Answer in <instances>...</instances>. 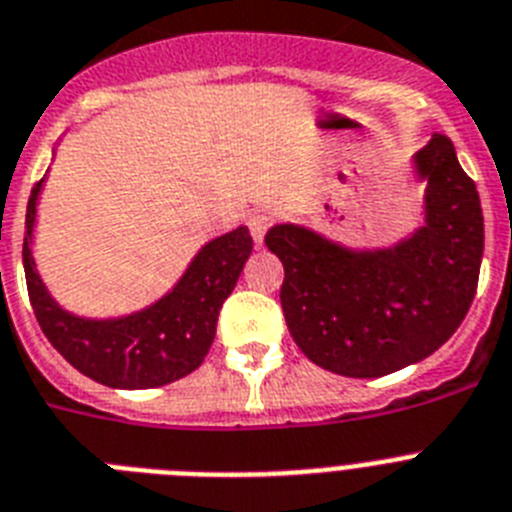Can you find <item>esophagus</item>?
Instances as JSON below:
<instances>
[{
    "instance_id": "1",
    "label": "esophagus",
    "mask_w": 512,
    "mask_h": 512,
    "mask_svg": "<svg viewBox=\"0 0 512 512\" xmlns=\"http://www.w3.org/2000/svg\"><path fill=\"white\" fill-rule=\"evenodd\" d=\"M274 222V214L266 212V209H256V212L248 214V230H251V238L256 243V248L264 246V238H266V230L272 227Z\"/></svg>"
}]
</instances>
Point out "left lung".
<instances>
[{"mask_svg": "<svg viewBox=\"0 0 512 512\" xmlns=\"http://www.w3.org/2000/svg\"><path fill=\"white\" fill-rule=\"evenodd\" d=\"M422 225L388 246H347L282 222L266 246L285 266L282 310L318 368L381 378L438 352L471 308L484 253L479 191L443 134L412 155Z\"/></svg>", "mask_w": 512, "mask_h": 512, "instance_id": "obj_1", "label": "left lung"}]
</instances>
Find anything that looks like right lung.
<instances>
[{"instance_id":"right-lung-1","label":"right lung","mask_w":512,"mask_h":512,"mask_svg":"<svg viewBox=\"0 0 512 512\" xmlns=\"http://www.w3.org/2000/svg\"><path fill=\"white\" fill-rule=\"evenodd\" d=\"M43 183L46 176L30 194L25 214L23 266L33 313L56 352L82 375L121 391L168 386L199 368L214 342L222 303L251 256L248 227L207 240L155 303L124 316H80L51 295L33 256Z\"/></svg>"}]
</instances>
